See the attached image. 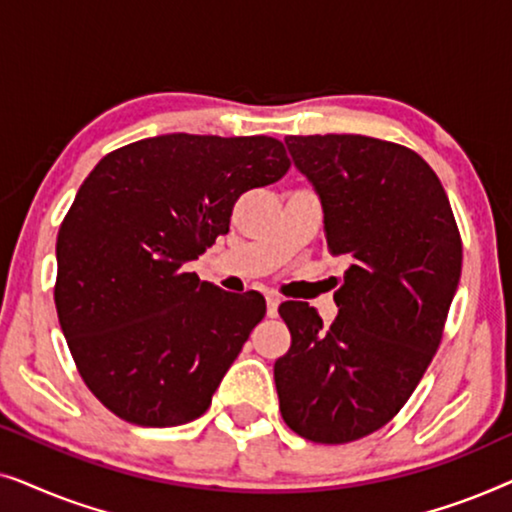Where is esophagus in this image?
Returning a JSON list of instances; mask_svg holds the SVG:
<instances>
[{"instance_id": "34e87169", "label": "esophagus", "mask_w": 512, "mask_h": 512, "mask_svg": "<svg viewBox=\"0 0 512 512\" xmlns=\"http://www.w3.org/2000/svg\"><path fill=\"white\" fill-rule=\"evenodd\" d=\"M265 303H268V317H277V310H279V303H282V298H279L277 293H268V296H265Z\"/></svg>"}]
</instances>
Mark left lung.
Masks as SVG:
<instances>
[{
	"label": "left lung",
	"mask_w": 512,
	"mask_h": 512,
	"mask_svg": "<svg viewBox=\"0 0 512 512\" xmlns=\"http://www.w3.org/2000/svg\"><path fill=\"white\" fill-rule=\"evenodd\" d=\"M319 193L326 244L345 258L324 326L307 303L279 305L291 347L275 361L286 426L312 443H352L408 403L443 338L461 277V237L429 163L363 135H291Z\"/></svg>",
	"instance_id": "1"
}]
</instances>
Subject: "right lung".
Returning <instances> with one entry per match:
<instances>
[{"label": "right lung", "mask_w": 512, "mask_h": 512, "mask_svg": "<svg viewBox=\"0 0 512 512\" xmlns=\"http://www.w3.org/2000/svg\"><path fill=\"white\" fill-rule=\"evenodd\" d=\"M291 163L275 137L160 135L104 156L62 221L55 307L104 408L139 426L193 422L265 317L184 263L226 235L233 205Z\"/></svg>", "instance_id": "add662e5"}]
</instances>
